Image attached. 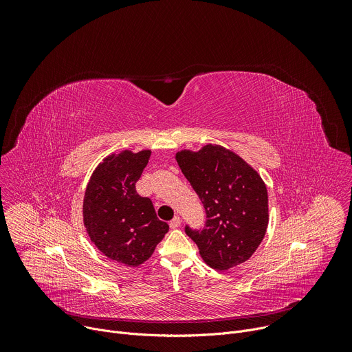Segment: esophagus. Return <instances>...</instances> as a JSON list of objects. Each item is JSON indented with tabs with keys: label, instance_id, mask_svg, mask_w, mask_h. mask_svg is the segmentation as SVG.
I'll list each match as a JSON object with an SVG mask.
<instances>
[{
	"label": "esophagus",
	"instance_id": "34e87169",
	"mask_svg": "<svg viewBox=\"0 0 352 352\" xmlns=\"http://www.w3.org/2000/svg\"><path fill=\"white\" fill-rule=\"evenodd\" d=\"M181 226V219L178 216H175L171 221H170V227L174 230V228H178Z\"/></svg>",
	"mask_w": 352,
	"mask_h": 352
}]
</instances>
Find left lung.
I'll use <instances>...</instances> for the list:
<instances>
[{
	"instance_id": "8db88e82",
	"label": "left lung",
	"mask_w": 352,
	"mask_h": 352,
	"mask_svg": "<svg viewBox=\"0 0 352 352\" xmlns=\"http://www.w3.org/2000/svg\"><path fill=\"white\" fill-rule=\"evenodd\" d=\"M175 159L206 212L204 230L185 227L200 256L220 272L248 261L269 224L267 189L261 175L231 150L212 143L199 152L181 150Z\"/></svg>"
}]
</instances>
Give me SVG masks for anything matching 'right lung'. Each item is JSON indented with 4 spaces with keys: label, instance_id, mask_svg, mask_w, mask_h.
<instances>
[{
    "label": "right lung",
    "instance_id": "1",
    "mask_svg": "<svg viewBox=\"0 0 352 352\" xmlns=\"http://www.w3.org/2000/svg\"><path fill=\"white\" fill-rule=\"evenodd\" d=\"M152 150L110 155L93 171L83 199V224L100 252L129 267L146 262L168 231L152 200L136 192V182Z\"/></svg>",
    "mask_w": 352,
    "mask_h": 352
}]
</instances>
